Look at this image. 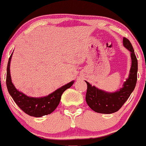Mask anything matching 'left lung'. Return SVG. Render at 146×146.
Instances as JSON below:
<instances>
[{"instance_id": "left-lung-1", "label": "left lung", "mask_w": 146, "mask_h": 146, "mask_svg": "<svg viewBox=\"0 0 146 146\" xmlns=\"http://www.w3.org/2000/svg\"><path fill=\"white\" fill-rule=\"evenodd\" d=\"M123 46L130 52L131 65L128 78L122 87L115 92H108L99 89L88 82L86 101L94 111L102 114H111L118 111L124 104L134 90L137 82L138 61L131 43L127 38H123Z\"/></svg>"}]
</instances>
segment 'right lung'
Here are the masks:
<instances>
[{"label":"right lung","mask_w":146,"mask_h":146,"mask_svg":"<svg viewBox=\"0 0 146 146\" xmlns=\"http://www.w3.org/2000/svg\"><path fill=\"white\" fill-rule=\"evenodd\" d=\"M13 53L10 55L7 63L6 76V85L10 95L18 107L30 116L40 117L52 113L59 105L63 92L67 88H70L73 85L74 81H72L70 83L58 88L49 95L43 97L35 98L25 95L22 92L18 91L12 82L10 68Z\"/></svg>","instance_id":"1"}]
</instances>
